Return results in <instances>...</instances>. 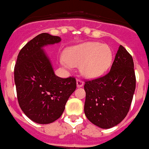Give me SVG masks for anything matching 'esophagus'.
<instances>
[{"mask_svg":"<svg viewBox=\"0 0 149 149\" xmlns=\"http://www.w3.org/2000/svg\"><path fill=\"white\" fill-rule=\"evenodd\" d=\"M83 85H84V82L81 81V80H77V86L78 88H81V87H83Z\"/></svg>","mask_w":149,"mask_h":149,"instance_id":"1","label":"esophagus"}]
</instances>
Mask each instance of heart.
<instances>
[{"label":"heart","instance_id":"b5f03b06","mask_svg":"<svg viewBox=\"0 0 149 149\" xmlns=\"http://www.w3.org/2000/svg\"><path fill=\"white\" fill-rule=\"evenodd\" d=\"M112 52L109 46L98 42H86L66 49L61 65L65 68L79 66L80 72L86 78L101 77L110 68Z\"/></svg>","mask_w":149,"mask_h":149}]
</instances>
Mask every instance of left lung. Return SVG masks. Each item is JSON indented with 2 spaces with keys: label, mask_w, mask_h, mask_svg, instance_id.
Listing matches in <instances>:
<instances>
[{
  "label": "left lung",
  "mask_w": 149,
  "mask_h": 149,
  "mask_svg": "<svg viewBox=\"0 0 149 149\" xmlns=\"http://www.w3.org/2000/svg\"><path fill=\"white\" fill-rule=\"evenodd\" d=\"M84 88V110L88 120L101 128H111L120 124L128 114L136 88L132 56L120 45L109 72L85 81Z\"/></svg>",
  "instance_id": "8db88e82"
}]
</instances>
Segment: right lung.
Here are the masks:
<instances>
[{
    "instance_id": "right-lung-1",
    "label": "right lung",
    "mask_w": 149,
    "mask_h": 149,
    "mask_svg": "<svg viewBox=\"0 0 149 149\" xmlns=\"http://www.w3.org/2000/svg\"><path fill=\"white\" fill-rule=\"evenodd\" d=\"M61 40L60 37L46 33L39 34L22 48L15 65L19 105L24 114L37 124H50L60 118L77 88L74 77L65 79L55 75L44 50V47Z\"/></svg>"
}]
</instances>
